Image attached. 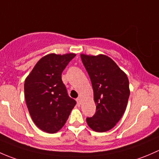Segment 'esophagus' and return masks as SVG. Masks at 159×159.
<instances>
[{
    "label": "esophagus",
    "mask_w": 159,
    "mask_h": 159,
    "mask_svg": "<svg viewBox=\"0 0 159 159\" xmlns=\"http://www.w3.org/2000/svg\"><path fill=\"white\" fill-rule=\"evenodd\" d=\"M76 102H77L78 105H80V102H81V99H80V97H78L77 99H76Z\"/></svg>",
    "instance_id": "34e87169"
}]
</instances>
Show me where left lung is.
<instances>
[{
	"label": "left lung",
	"instance_id": "left-lung-1",
	"mask_svg": "<svg viewBox=\"0 0 159 159\" xmlns=\"http://www.w3.org/2000/svg\"><path fill=\"white\" fill-rule=\"evenodd\" d=\"M90 78L96 113L86 118L88 125L98 132L110 130L120 120L128 103L129 83L126 74L106 55L81 54Z\"/></svg>",
	"mask_w": 159,
	"mask_h": 159
}]
</instances>
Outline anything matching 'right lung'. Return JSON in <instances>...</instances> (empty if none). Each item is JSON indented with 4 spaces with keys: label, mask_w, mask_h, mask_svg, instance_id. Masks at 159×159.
Segmentation results:
<instances>
[{
    "label": "right lung",
    "mask_w": 159,
    "mask_h": 159,
    "mask_svg": "<svg viewBox=\"0 0 159 159\" xmlns=\"http://www.w3.org/2000/svg\"><path fill=\"white\" fill-rule=\"evenodd\" d=\"M75 53H50L40 59L24 82L30 115L39 129L55 133L64 125L76 102L68 96L61 75Z\"/></svg>",
    "instance_id": "1"
}]
</instances>
